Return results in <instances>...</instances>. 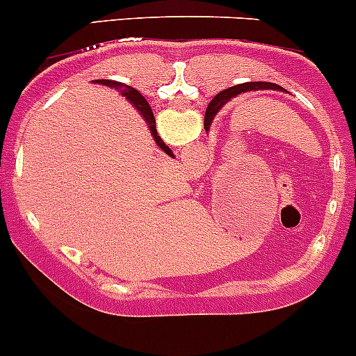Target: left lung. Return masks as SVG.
<instances>
[{"mask_svg":"<svg viewBox=\"0 0 356 356\" xmlns=\"http://www.w3.org/2000/svg\"><path fill=\"white\" fill-rule=\"evenodd\" d=\"M252 90H284V88H282L280 85H275V83H268V81H248V83H241V85L229 86V88H226V90L219 92V94L210 101L209 108H207V113H205V130L210 129V123H212L216 113L219 111V109L229 101V99Z\"/></svg>","mask_w":356,"mask_h":356,"instance_id":"left-lung-1","label":"left lung"}]
</instances>
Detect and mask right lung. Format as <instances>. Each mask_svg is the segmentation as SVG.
<instances>
[{
    "label": "right lung",
    "mask_w": 356,
    "mask_h": 356,
    "mask_svg": "<svg viewBox=\"0 0 356 356\" xmlns=\"http://www.w3.org/2000/svg\"><path fill=\"white\" fill-rule=\"evenodd\" d=\"M95 83H101V85L111 86V88H113V86H115V88H122L123 97H127L130 102H132L134 106H136L137 111H139L140 115H143V118L146 120V123H147V125H149L151 136H153V139H154V143H156V146L161 147V149H163L165 153L168 154V156L174 158V153H172L170 147H168L167 144H165L163 140H161V137L158 136V132H156V122H154V116H153V111H151L149 104H147L146 99H144L143 95H140L139 92L136 90V88H132V86H123L122 83L111 81V79H95Z\"/></svg>",
    "instance_id": "add662e5"
}]
</instances>
